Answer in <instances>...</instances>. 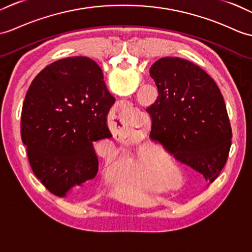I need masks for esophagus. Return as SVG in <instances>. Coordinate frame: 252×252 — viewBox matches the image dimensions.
<instances>
[{"mask_svg": "<svg viewBox=\"0 0 252 252\" xmlns=\"http://www.w3.org/2000/svg\"><path fill=\"white\" fill-rule=\"evenodd\" d=\"M116 113H117V115H118V113H120V110L118 109V110H117ZM116 117H117V116H116ZM115 119H116V118H115ZM115 127H116V126H115ZM115 131H116V132H115L116 135H117V134H118L120 138L128 139V140L133 138V135H131V134H128V132H126V128H120L119 131H117V128H115Z\"/></svg>", "mask_w": 252, "mask_h": 252, "instance_id": "obj_1", "label": "esophagus"}]
</instances>
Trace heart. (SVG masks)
<instances>
[{
    "instance_id": "obj_1",
    "label": "heart",
    "mask_w": 252,
    "mask_h": 252,
    "mask_svg": "<svg viewBox=\"0 0 252 252\" xmlns=\"http://www.w3.org/2000/svg\"><path fill=\"white\" fill-rule=\"evenodd\" d=\"M159 158L160 157L157 156L151 157L146 153H140L138 156L137 163L133 167V175L145 187H153L155 177L160 173L164 177H167L171 174V169L161 167L162 165L160 166V164H164V163Z\"/></svg>"
}]
</instances>
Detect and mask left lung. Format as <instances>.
<instances>
[{
  "label": "left lung",
  "instance_id": "8db88e82",
  "mask_svg": "<svg viewBox=\"0 0 252 252\" xmlns=\"http://www.w3.org/2000/svg\"><path fill=\"white\" fill-rule=\"evenodd\" d=\"M150 76L159 93L146 109L153 120L150 139L212 184L225 165L232 145L218 86L201 67L181 58L158 60Z\"/></svg>",
  "mask_w": 252,
  "mask_h": 252
}]
</instances>
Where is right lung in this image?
<instances>
[{"mask_svg": "<svg viewBox=\"0 0 252 252\" xmlns=\"http://www.w3.org/2000/svg\"><path fill=\"white\" fill-rule=\"evenodd\" d=\"M102 69L87 57H71L45 67L27 91L21 113V139L29 162L52 194L96 176L93 144L112 137L107 115L115 98Z\"/></svg>", "mask_w": 252, "mask_h": 252, "instance_id": "right-lung-1", "label": "right lung"}]
</instances>
